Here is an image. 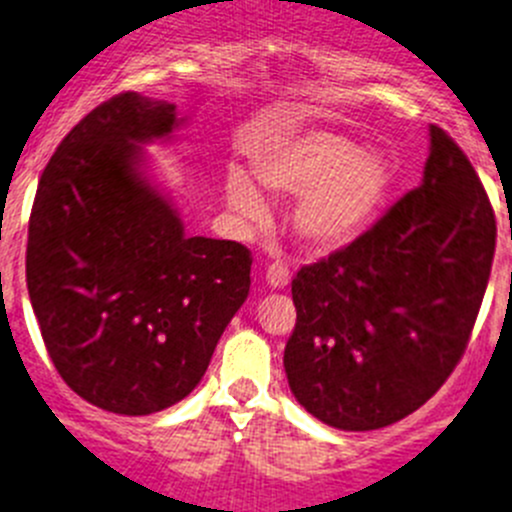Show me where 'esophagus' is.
I'll return each mask as SVG.
<instances>
[{
	"label": "esophagus",
	"mask_w": 512,
	"mask_h": 512,
	"mask_svg": "<svg viewBox=\"0 0 512 512\" xmlns=\"http://www.w3.org/2000/svg\"><path fill=\"white\" fill-rule=\"evenodd\" d=\"M289 266L287 264H271L269 269H266V284H269L271 289H284L289 284Z\"/></svg>",
	"instance_id": "obj_1"
}]
</instances>
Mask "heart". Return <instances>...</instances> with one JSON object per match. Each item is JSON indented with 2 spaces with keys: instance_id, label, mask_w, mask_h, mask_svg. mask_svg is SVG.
<instances>
[{
  "instance_id": "b5f03b06",
  "label": "heart",
  "mask_w": 512,
  "mask_h": 512,
  "mask_svg": "<svg viewBox=\"0 0 512 512\" xmlns=\"http://www.w3.org/2000/svg\"><path fill=\"white\" fill-rule=\"evenodd\" d=\"M253 167L274 195H302L292 215L294 236L317 253L348 246L368 231L393 185L391 164L381 154L322 129L269 139L253 154ZM223 192L246 223H266L269 210L248 175L228 172Z\"/></svg>"
}]
</instances>
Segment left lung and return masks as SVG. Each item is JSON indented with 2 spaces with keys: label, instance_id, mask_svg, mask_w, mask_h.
<instances>
[{
  "label": "left lung",
  "instance_id": "obj_1",
  "mask_svg": "<svg viewBox=\"0 0 512 512\" xmlns=\"http://www.w3.org/2000/svg\"><path fill=\"white\" fill-rule=\"evenodd\" d=\"M429 137L421 185L292 281L289 388L335 429H381L424 406L457 368L485 297L490 198L447 131L431 124Z\"/></svg>",
  "mask_w": 512,
  "mask_h": 512
}]
</instances>
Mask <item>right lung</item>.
<instances>
[{
    "instance_id": "1",
    "label": "right lung",
    "mask_w": 512,
    "mask_h": 512,
    "mask_svg": "<svg viewBox=\"0 0 512 512\" xmlns=\"http://www.w3.org/2000/svg\"><path fill=\"white\" fill-rule=\"evenodd\" d=\"M175 103L103 101L60 142L37 185L27 292L60 378L121 416L182 401L246 302L251 251L185 236L142 172V144L170 139Z\"/></svg>"
}]
</instances>
